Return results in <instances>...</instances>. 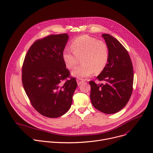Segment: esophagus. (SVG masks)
<instances>
[{
  "label": "esophagus",
  "mask_w": 153,
  "mask_h": 153,
  "mask_svg": "<svg viewBox=\"0 0 153 153\" xmlns=\"http://www.w3.org/2000/svg\"><path fill=\"white\" fill-rule=\"evenodd\" d=\"M76 80H77V83L78 85H81L82 83H84V82H85V80L84 79H77Z\"/></svg>",
  "instance_id": "esophagus-1"
}]
</instances>
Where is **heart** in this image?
I'll list each match as a JSON object with an SVG mask.
<instances>
[{"mask_svg":"<svg viewBox=\"0 0 153 153\" xmlns=\"http://www.w3.org/2000/svg\"><path fill=\"white\" fill-rule=\"evenodd\" d=\"M71 48L65 49L62 54L66 67L73 68L80 57L82 63L71 72L74 77L79 79L90 77L95 71H102L107 64L109 50L103 41L88 35H82L72 41Z\"/></svg>","mask_w":153,"mask_h":153,"instance_id":"heart-1","label":"heart"}]
</instances>
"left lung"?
<instances>
[{
	"instance_id": "left-lung-1",
	"label": "left lung",
	"mask_w": 153,
	"mask_h": 153,
	"mask_svg": "<svg viewBox=\"0 0 153 153\" xmlns=\"http://www.w3.org/2000/svg\"><path fill=\"white\" fill-rule=\"evenodd\" d=\"M109 50L105 68L97 77L105 84L97 85L90 81V100L93 105L106 114H115L128 102L132 92L134 71L127 50L114 36L103 34Z\"/></svg>"
}]
</instances>
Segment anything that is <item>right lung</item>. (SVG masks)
<instances>
[{
	"label": "right lung",
	"instance_id": "add662e5",
	"mask_svg": "<svg viewBox=\"0 0 153 153\" xmlns=\"http://www.w3.org/2000/svg\"><path fill=\"white\" fill-rule=\"evenodd\" d=\"M68 39V35L63 33L36 41L23 63L24 90L35 109L48 118H57L68 112L77 86L76 79L69 77L62 58Z\"/></svg>",
	"mask_w": 153,
	"mask_h": 153
}]
</instances>
